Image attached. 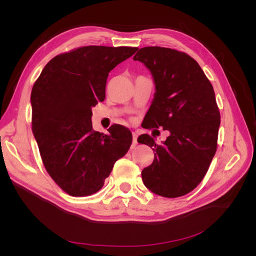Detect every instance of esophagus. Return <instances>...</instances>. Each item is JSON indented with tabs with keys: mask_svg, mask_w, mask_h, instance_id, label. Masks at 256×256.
<instances>
[{
	"mask_svg": "<svg viewBox=\"0 0 256 256\" xmlns=\"http://www.w3.org/2000/svg\"><path fill=\"white\" fill-rule=\"evenodd\" d=\"M132 143L134 145L138 144V134L136 132H132Z\"/></svg>",
	"mask_w": 256,
	"mask_h": 256,
	"instance_id": "esophagus-1",
	"label": "esophagus"
}]
</instances>
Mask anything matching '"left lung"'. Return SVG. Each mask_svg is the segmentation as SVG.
I'll return each mask as SVG.
<instances>
[{"mask_svg": "<svg viewBox=\"0 0 256 256\" xmlns=\"http://www.w3.org/2000/svg\"><path fill=\"white\" fill-rule=\"evenodd\" d=\"M134 60L150 69L156 85L145 128L170 131L162 144L148 134L138 138L156 152L152 164L142 171L143 182L158 196H182L202 182L216 150L220 112L214 88L184 52L144 47Z\"/></svg>", "mask_w": 256, "mask_h": 256, "instance_id": "8db88e82", "label": "left lung"}]
</instances>
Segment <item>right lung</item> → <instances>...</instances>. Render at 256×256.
<instances>
[{
  "label": "right lung",
  "instance_id": "1",
  "mask_svg": "<svg viewBox=\"0 0 256 256\" xmlns=\"http://www.w3.org/2000/svg\"><path fill=\"white\" fill-rule=\"evenodd\" d=\"M136 47L86 46L60 53L44 66L30 92L32 129L46 171L72 196L102 188L132 143L131 131L112 125L92 130V108L106 98L109 72Z\"/></svg>",
  "mask_w": 256,
  "mask_h": 256
}]
</instances>
